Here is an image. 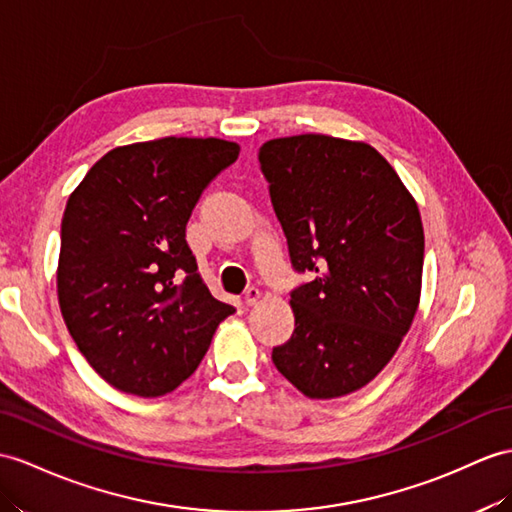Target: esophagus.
<instances>
[{"instance_id":"esophagus-1","label":"esophagus","mask_w":512,"mask_h":512,"mask_svg":"<svg viewBox=\"0 0 512 512\" xmlns=\"http://www.w3.org/2000/svg\"><path fill=\"white\" fill-rule=\"evenodd\" d=\"M245 304L247 306H254L256 302H258V299H260V289H256V286H249V289L245 291Z\"/></svg>"}]
</instances>
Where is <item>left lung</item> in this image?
Returning a JSON list of instances; mask_svg holds the SVG:
<instances>
[{
    "label": "left lung",
    "mask_w": 512,
    "mask_h": 512,
    "mask_svg": "<svg viewBox=\"0 0 512 512\" xmlns=\"http://www.w3.org/2000/svg\"><path fill=\"white\" fill-rule=\"evenodd\" d=\"M269 182L291 265L310 282L291 293L295 330L271 360L310 400L369 384L415 319L423 226L415 197L367 143L326 134L267 141Z\"/></svg>",
    "instance_id": "obj_1"
}]
</instances>
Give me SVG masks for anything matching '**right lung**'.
I'll return each mask as SVG.
<instances>
[{"instance_id": "right-lung-1", "label": "right lung", "mask_w": 512, "mask_h": 512, "mask_svg": "<svg viewBox=\"0 0 512 512\" xmlns=\"http://www.w3.org/2000/svg\"><path fill=\"white\" fill-rule=\"evenodd\" d=\"M239 152L213 136L115 147L69 195L60 313L82 356L115 389L139 397L178 389L234 313L199 276L186 223Z\"/></svg>"}]
</instances>
